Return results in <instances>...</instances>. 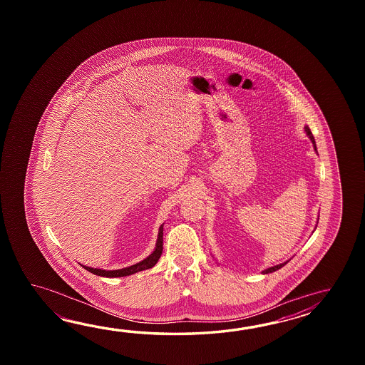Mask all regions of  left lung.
I'll return each instance as SVG.
<instances>
[{
    "label": "left lung",
    "mask_w": 365,
    "mask_h": 365,
    "mask_svg": "<svg viewBox=\"0 0 365 365\" xmlns=\"http://www.w3.org/2000/svg\"><path fill=\"white\" fill-rule=\"evenodd\" d=\"M305 132H307V135L309 137L310 140H312V143H313V148H314V150L317 151V148H316V142H314V137H313V134H312V132H310L309 128L308 126H305ZM288 261H286V262H283V264H277V266H272V267H269V269H266V270H264V274H269V272H277V270H279L280 267H283L284 264H287Z\"/></svg>",
    "instance_id": "left-lung-1"
}]
</instances>
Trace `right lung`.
<instances>
[{
	"instance_id": "obj_1",
	"label": "right lung",
	"mask_w": 365,
	"mask_h": 365,
	"mask_svg": "<svg viewBox=\"0 0 365 365\" xmlns=\"http://www.w3.org/2000/svg\"><path fill=\"white\" fill-rule=\"evenodd\" d=\"M163 252V225L159 228V235H158V240H156V247L154 252L145 258L143 261H140L138 264H133L129 267H124L120 270H101V269H93V267H87L83 266L87 272H93L95 275L99 277H106V278H118V277H126V275H132L135 272H142V270H148L155 266L158 259L162 256Z\"/></svg>"
}]
</instances>
